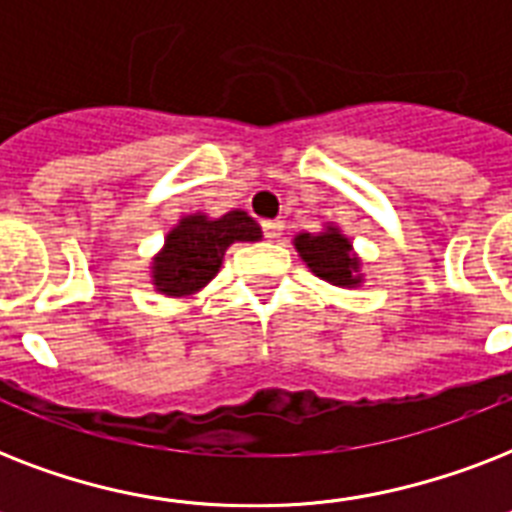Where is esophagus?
<instances>
[{"label": "esophagus", "mask_w": 512, "mask_h": 512, "mask_svg": "<svg viewBox=\"0 0 512 512\" xmlns=\"http://www.w3.org/2000/svg\"><path fill=\"white\" fill-rule=\"evenodd\" d=\"M263 233H265V239H281V233H284V223L281 220H263Z\"/></svg>", "instance_id": "1"}]
</instances>
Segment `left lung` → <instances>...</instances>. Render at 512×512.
I'll list each match as a JSON object with an SVG mask.
<instances>
[{
  "label": "left lung",
  "instance_id": "left-lung-1",
  "mask_svg": "<svg viewBox=\"0 0 512 512\" xmlns=\"http://www.w3.org/2000/svg\"><path fill=\"white\" fill-rule=\"evenodd\" d=\"M295 247L308 263V268L324 281H332L337 287L358 284V260L350 255V241L340 236L335 228H329L327 233H319V236L300 233L295 239Z\"/></svg>",
  "mask_w": 512,
  "mask_h": 512
}]
</instances>
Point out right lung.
Instances as JSON below:
<instances>
[{
	"label": "right lung",
	"mask_w": 512,
	"mask_h": 512,
	"mask_svg": "<svg viewBox=\"0 0 512 512\" xmlns=\"http://www.w3.org/2000/svg\"><path fill=\"white\" fill-rule=\"evenodd\" d=\"M260 225L233 209L228 215L207 220L204 215L185 217L167 236V247L154 260V281L164 295H191L217 273L225 249L233 241H257Z\"/></svg>",
	"instance_id": "add662e5"
}]
</instances>
